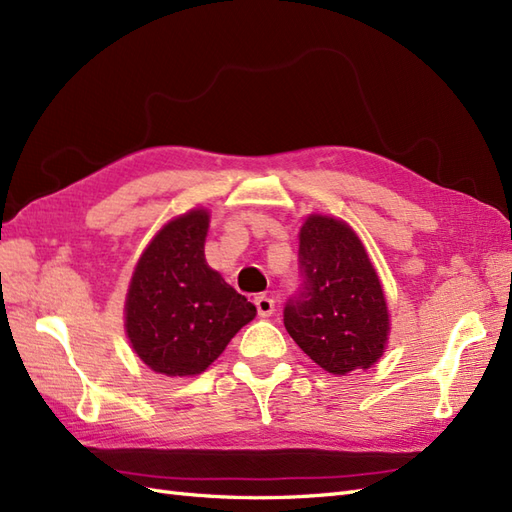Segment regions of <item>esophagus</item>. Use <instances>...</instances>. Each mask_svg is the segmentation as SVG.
<instances>
[{
	"instance_id": "obj_1",
	"label": "esophagus",
	"mask_w": 512,
	"mask_h": 512,
	"mask_svg": "<svg viewBox=\"0 0 512 512\" xmlns=\"http://www.w3.org/2000/svg\"><path fill=\"white\" fill-rule=\"evenodd\" d=\"M254 303H256V308H258V316H260V319H269V316H271L273 310H275V299L269 297V295H265V293L256 295Z\"/></svg>"
}]
</instances>
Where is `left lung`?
Segmentation results:
<instances>
[{"mask_svg":"<svg viewBox=\"0 0 512 512\" xmlns=\"http://www.w3.org/2000/svg\"><path fill=\"white\" fill-rule=\"evenodd\" d=\"M299 262L303 288L284 310L290 338L336 377L375 366L388 349L392 321L379 273L357 232L334 215H306Z\"/></svg>","mask_w":512,"mask_h":512,"instance_id":"8db88e82","label":"left lung"}]
</instances>
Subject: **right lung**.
Returning a JSON list of instances; mask_svg holds the SVG:
<instances>
[{"instance_id": "add662e5", "label": "right lung", "mask_w": 512, "mask_h": 512, "mask_svg": "<svg viewBox=\"0 0 512 512\" xmlns=\"http://www.w3.org/2000/svg\"><path fill=\"white\" fill-rule=\"evenodd\" d=\"M211 213L196 206L163 224L135 262L124 299L133 353L159 375L198 377L256 316L204 258Z\"/></svg>"}]
</instances>
